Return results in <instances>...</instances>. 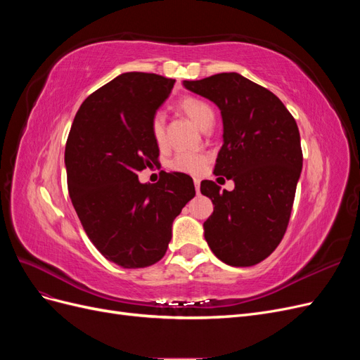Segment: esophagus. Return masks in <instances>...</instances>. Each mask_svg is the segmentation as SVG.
<instances>
[{"instance_id":"34e87169","label":"esophagus","mask_w":360,"mask_h":360,"mask_svg":"<svg viewBox=\"0 0 360 360\" xmlns=\"http://www.w3.org/2000/svg\"><path fill=\"white\" fill-rule=\"evenodd\" d=\"M193 183H195V191H197V193H200V179H193Z\"/></svg>"}]
</instances>
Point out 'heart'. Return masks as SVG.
<instances>
[{
	"instance_id": "obj_1",
	"label": "heart",
	"mask_w": 360,
	"mask_h": 360,
	"mask_svg": "<svg viewBox=\"0 0 360 360\" xmlns=\"http://www.w3.org/2000/svg\"><path fill=\"white\" fill-rule=\"evenodd\" d=\"M179 110L189 117L192 122L197 124L201 130H209L214 123V110L209 102H205L200 97L186 96L179 102ZM151 134H153L155 143L159 147L167 144L165 135V117L162 114H156L151 122ZM207 165V156L201 153H179L169 162V168L183 174H200Z\"/></svg>"
}]
</instances>
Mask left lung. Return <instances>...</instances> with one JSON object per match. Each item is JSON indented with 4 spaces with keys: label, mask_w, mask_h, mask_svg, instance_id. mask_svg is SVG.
Wrapping results in <instances>:
<instances>
[{
    "label": "left lung",
    "mask_w": 360,
    "mask_h": 360,
    "mask_svg": "<svg viewBox=\"0 0 360 360\" xmlns=\"http://www.w3.org/2000/svg\"><path fill=\"white\" fill-rule=\"evenodd\" d=\"M183 84L219 106L224 146L214 174L236 184L219 191L201 181L214 205L204 237L225 264L255 266L278 248L290 222L303 163L296 120L274 93L234 72Z\"/></svg>",
    "instance_id": "left-lung-1"
}]
</instances>
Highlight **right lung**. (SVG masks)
I'll use <instances>...</instances> for the list:
<instances>
[{"label":"right lung","mask_w":360,"mask_h":360,"mask_svg":"<svg viewBox=\"0 0 360 360\" xmlns=\"http://www.w3.org/2000/svg\"><path fill=\"white\" fill-rule=\"evenodd\" d=\"M174 82L144 72L117 76L82 102L66 143L68 188L84 231L124 269L162 259L174 219L195 197L183 172L162 171L155 184L138 180L139 171L158 162L151 122Z\"/></svg>","instance_id":"obj_1"}]
</instances>
